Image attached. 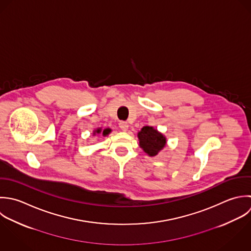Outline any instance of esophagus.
Wrapping results in <instances>:
<instances>
[{"instance_id": "34e87169", "label": "esophagus", "mask_w": 251, "mask_h": 251, "mask_svg": "<svg viewBox=\"0 0 251 251\" xmlns=\"http://www.w3.org/2000/svg\"><path fill=\"white\" fill-rule=\"evenodd\" d=\"M119 126L121 127V129H122L123 131H126L127 128H128V125H127L126 122H120Z\"/></svg>"}]
</instances>
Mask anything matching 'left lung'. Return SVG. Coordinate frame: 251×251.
I'll use <instances>...</instances> for the list:
<instances>
[{"label":"left lung","instance_id":"8db88e82","mask_svg":"<svg viewBox=\"0 0 251 251\" xmlns=\"http://www.w3.org/2000/svg\"><path fill=\"white\" fill-rule=\"evenodd\" d=\"M137 136L139 146L150 157L157 156L167 144V138L153 126H143Z\"/></svg>","mask_w":251,"mask_h":251}]
</instances>
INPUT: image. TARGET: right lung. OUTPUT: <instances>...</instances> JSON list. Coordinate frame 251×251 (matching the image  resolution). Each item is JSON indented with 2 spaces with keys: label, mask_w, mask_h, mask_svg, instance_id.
Returning a JSON list of instances; mask_svg holds the SVG:
<instances>
[{
  "label": "right lung",
  "mask_w": 251,
  "mask_h": 251,
  "mask_svg": "<svg viewBox=\"0 0 251 251\" xmlns=\"http://www.w3.org/2000/svg\"><path fill=\"white\" fill-rule=\"evenodd\" d=\"M111 132V129L110 128H105V129H103L102 130V128H97V129H95L94 130V132H93V134H99V133H102V135L103 136H106V135H108L109 133Z\"/></svg>",
  "instance_id": "add662e5"
}]
</instances>
